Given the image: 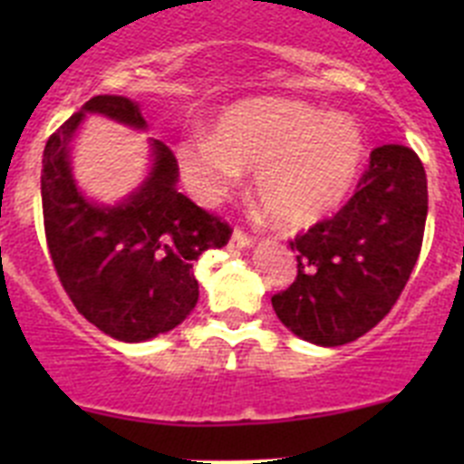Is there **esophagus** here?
<instances>
[{"label":"esophagus","mask_w":464,"mask_h":464,"mask_svg":"<svg viewBox=\"0 0 464 464\" xmlns=\"http://www.w3.org/2000/svg\"><path fill=\"white\" fill-rule=\"evenodd\" d=\"M251 246H253L251 237H246L244 232H239V229H235V232H232V237H229V248L246 251V248H251Z\"/></svg>","instance_id":"obj_1"}]
</instances>
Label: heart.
I'll list each match as a JSON object with an SVG mask.
<instances>
[{"mask_svg": "<svg viewBox=\"0 0 464 464\" xmlns=\"http://www.w3.org/2000/svg\"><path fill=\"white\" fill-rule=\"evenodd\" d=\"M367 143L348 116L295 100H251L232 106L216 132H192L176 158L192 195L220 202L253 169V188L274 220L306 225L346 199L362 169Z\"/></svg>", "mask_w": 464, "mask_h": 464, "instance_id": "heart-1", "label": "heart"}]
</instances>
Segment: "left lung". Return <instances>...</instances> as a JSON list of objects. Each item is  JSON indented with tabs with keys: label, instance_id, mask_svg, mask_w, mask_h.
<instances>
[{
	"label": "left lung",
	"instance_id": "1",
	"mask_svg": "<svg viewBox=\"0 0 464 464\" xmlns=\"http://www.w3.org/2000/svg\"><path fill=\"white\" fill-rule=\"evenodd\" d=\"M425 218L428 179L418 155L400 143L372 150L346 207L290 244L297 278L272 297L278 321L315 346L362 337L407 285Z\"/></svg>",
	"mask_w": 464,
	"mask_h": 464
}]
</instances>
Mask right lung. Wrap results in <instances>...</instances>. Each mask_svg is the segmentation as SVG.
Returning <instances> with one entry per match:
<instances>
[{
  "mask_svg": "<svg viewBox=\"0 0 464 464\" xmlns=\"http://www.w3.org/2000/svg\"><path fill=\"white\" fill-rule=\"evenodd\" d=\"M88 116L149 130L139 102L97 94L48 139L41 169L48 251L79 314L118 342H149L190 315L199 299L192 265L232 232L179 192L176 158L158 139H149V171L130 195L113 204L85 195L72 149Z\"/></svg>",
  "mask_w": 464,
  "mask_h": 464,
  "instance_id": "add662e5",
  "label": "right lung"
}]
</instances>
